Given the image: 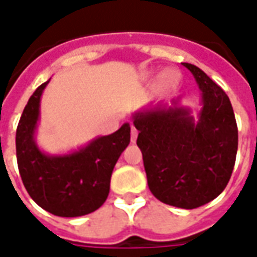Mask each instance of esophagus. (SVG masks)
Masks as SVG:
<instances>
[{
  "label": "esophagus",
  "mask_w": 257,
  "mask_h": 257,
  "mask_svg": "<svg viewBox=\"0 0 257 257\" xmlns=\"http://www.w3.org/2000/svg\"><path fill=\"white\" fill-rule=\"evenodd\" d=\"M136 138H138V129L132 126V131H131V140H132V143L136 142Z\"/></svg>",
  "instance_id": "esophagus-1"
}]
</instances>
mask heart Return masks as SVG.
Instances as JSON below:
<instances>
[{
    "instance_id": "heart-1",
    "label": "heart",
    "mask_w": 257,
    "mask_h": 257,
    "mask_svg": "<svg viewBox=\"0 0 257 257\" xmlns=\"http://www.w3.org/2000/svg\"><path fill=\"white\" fill-rule=\"evenodd\" d=\"M167 75H168V74H167Z\"/></svg>"
}]
</instances>
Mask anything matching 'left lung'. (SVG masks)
<instances>
[{
    "instance_id": "1",
    "label": "left lung",
    "mask_w": 257,
    "mask_h": 257,
    "mask_svg": "<svg viewBox=\"0 0 257 257\" xmlns=\"http://www.w3.org/2000/svg\"><path fill=\"white\" fill-rule=\"evenodd\" d=\"M202 92L194 121L184 107L136 112L138 146L147 183L161 202L183 209L208 204L226 189L238 149V129L228 96L197 66L183 63Z\"/></svg>"
}]
</instances>
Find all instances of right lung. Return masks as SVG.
<instances>
[{
    "label": "right lung",
    "mask_w": 257,
    "mask_h": 257,
    "mask_svg": "<svg viewBox=\"0 0 257 257\" xmlns=\"http://www.w3.org/2000/svg\"><path fill=\"white\" fill-rule=\"evenodd\" d=\"M48 82L31 95L16 129L20 178L31 198L52 215H88L107 199L112 169L131 142V126L123 123L117 132L92 140L71 154L48 156L34 140L41 95Z\"/></svg>",
    "instance_id": "right-lung-1"
}]
</instances>
